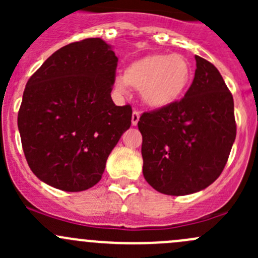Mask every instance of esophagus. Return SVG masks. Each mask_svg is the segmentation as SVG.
Here are the masks:
<instances>
[{
  "mask_svg": "<svg viewBox=\"0 0 258 258\" xmlns=\"http://www.w3.org/2000/svg\"><path fill=\"white\" fill-rule=\"evenodd\" d=\"M139 121H140V112H139V111L135 110L134 112H132V119H131L132 126H137Z\"/></svg>",
  "mask_w": 258,
  "mask_h": 258,
  "instance_id": "esophagus-1",
  "label": "esophagus"
}]
</instances>
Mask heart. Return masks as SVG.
<instances>
[{
  "instance_id": "heart-1",
  "label": "heart",
  "mask_w": 258,
  "mask_h": 258,
  "mask_svg": "<svg viewBox=\"0 0 258 258\" xmlns=\"http://www.w3.org/2000/svg\"><path fill=\"white\" fill-rule=\"evenodd\" d=\"M192 67L177 53H150L134 59L126 66L123 77H117L114 87L127 93V86L140 90L148 107L161 110L177 103L188 90Z\"/></svg>"
}]
</instances>
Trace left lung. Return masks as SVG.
<instances>
[{
	"instance_id": "8db88e82",
	"label": "left lung",
	"mask_w": 258,
	"mask_h": 258,
	"mask_svg": "<svg viewBox=\"0 0 258 258\" xmlns=\"http://www.w3.org/2000/svg\"><path fill=\"white\" fill-rule=\"evenodd\" d=\"M195 58V79L184 97L142 113L139 121L146 181L170 196L195 194L213 183L236 139L230 90L211 62Z\"/></svg>"
}]
</instances>
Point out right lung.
<instances>
[{"mask_svg":"<svg viewBox=\"0 0 258 258\" xmlns=\"http://www.w3.org/2000/svg\"><path fill=\"white\" fill-rule=\"evenodd\" d=\"M117 57L101 38H86L52 53L30 77L17 124L31 171L54 188L95 186L108 155L131 126L130 105L111 91Z\"/></svg>","mask_w":258,"mask_h":258,"instance_id":"right-lung-1","label":"right lung"}]
</instances>
